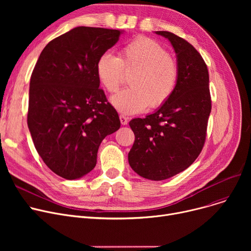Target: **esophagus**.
<instances>
[{
    "label": "esophagus",
    "instance_id": "esophagus-1",
    "mask_svg": "<svg viewBox=\"0 0 251 251\" xmlns=\"http://www.w3.org/2000/svg\"><path fill=\"white\" fill-rule=\"evenodd\" d=\"M120 121L122 125H127L128 124V118L124 115H120Z\"/></svg>",
    "mask_w": 251,
    "mask_h": 251
}]
</instances>
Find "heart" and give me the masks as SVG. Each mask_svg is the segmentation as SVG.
I'll return each instance as SVG.
<instances>
[{
  "label": "heart",
  "mask_w": 251,
  "mask_h": 251,
  "mask_svg": "<svg viewBox=\"0 0 251 251\" xmlns=\"http://www.w3.org/2000/svg\"><path fill=\"white\" fill-rule=\"evenodd\" d=\"M124 70L133 72L131 87L111 98L114 108L122 114H137L150 105L159 108L173 96L179 80V66L168 50L152 38L140 36L126 45L120 58L104 52L97 62L99 81L109 92H115L124 80Z\"/></svg>",
  "instance_id": "obj_1"
}]
</instances>
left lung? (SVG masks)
I'll list each match as a JSON object with an SVG mask.
<instances>
[{
    "label": "left lung",
    "mask_w": 251,
    "mask_h": 251,
    "mask_svg": "<svg viewBox=\"0 0 251 251\" xmlns=\"http://www.w3.org/2000/svg\"><path fill=\"white\" fill-rule=\"evenodd\" d=\"M172 45L179 66L173 96L146 118L129 126L135 135L128 162L139 176L169 179L186 170L200 155L212 110L206 65L192 45L169 31H155Z\"/></svg>",
    "instance_id": "obj_1"
}]
</instances>
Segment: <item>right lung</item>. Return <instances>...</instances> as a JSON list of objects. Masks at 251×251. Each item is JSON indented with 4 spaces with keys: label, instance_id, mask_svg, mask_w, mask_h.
<instances>
[{
    "label": "right lung",
    "instance_id": "obj_1",
    "mask_svg": "<svg viewBox=\"0 0 251 251\" xmlns=\"http://www.w3.org/2000/svg\"><path fill=\"white\" fill-rule=\"evenodd\" d=\"M123 30L78 26L50 42L29 84L28 129L44 163L62 178L79 179L97 165L102 139L121 126L96 72L98 59Z\"/></svg>",
    "mask_w": 251,
    "mask_h": 251
}]
</instances>
